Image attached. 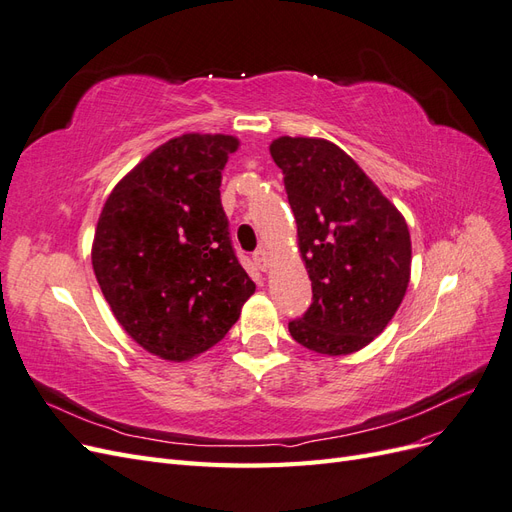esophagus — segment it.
<instances>
[{"label": "esophagus", "mask_w": 512, "mask_h": 512, "mask_svg": "<svg viewBox=\"0 0 512 512\" xmlns=\"http://www.w3.org/2000/svg\"><path fill=\"white\" fill-rule=\"evenodd\" d=\"M254 265L260 269V271H267L269 269V250L267 247H258V250L254 252Z\"/></svg>", "instance_id": "esophagus-1"}]
</instances>
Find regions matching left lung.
Here are the masks:
<instances>
[{"label":"left lung","instance_id":"left-lung-1","mask_svg":"<svg viewBox=\"0 0 512 512\" xmlns=\"http://www.w3.org/2000/svg\"><path fill=\"white\" fill-rule=\"evenodd\" d=\"M269 151L284 173L314 292L288 331L314 352L352 354L374 342L406 297L412 265L406 218L331 141L280 136Z\"/></svg>","mask_w":512,"mask_h":512}]
</instances>
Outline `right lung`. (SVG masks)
<instances>
[{"instance_id":"right-lung-1","label":"right lung","mask_w":512,"mask_h":512,"mask_svg":"<svg viewBox=\"0 0 512 512\" xmlns=\"http://www.w3.org/2000/svg\"><path fill=\"white\" fill-rule=\"evenodd\" d=\"M237 149L228 134L170 138L102 207L91 245L96 280L123 331L164 361H190L218 344L256 290L220 200Z\"/></svg>"}]
</instances>
